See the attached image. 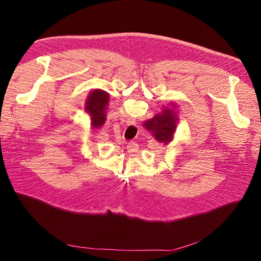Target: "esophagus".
Wrapping results in <instances>:
<instances>
[{
	"label": "esophagus",
	"mask_w": 261,
	"mask_h": 261,
	"mask_svg": "<svg viewBox=\"0 0 261 261\" xmlns=\"http://www.w3.org/2000/svg\"><path fill=\"white\" fill-rule=\"evenodd\" d=\"M126 124H127V125H136V120H135V118H133V117H128L127 121H126Z\"/></svg>",
	"instance_id": "1"
}]
</instances>
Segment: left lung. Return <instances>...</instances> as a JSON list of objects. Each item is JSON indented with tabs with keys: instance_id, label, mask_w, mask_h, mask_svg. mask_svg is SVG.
<instances>
[{
	"instance_id": "left-lung-1",
	"label": "left lung",
	"mask_w": 261,
	"mask_h": 261,
	"mask_svg": "<svg viewBox=\"0 0 261 261\" xmlns=\"http://www.w3.org/2000/svg\"><path fill=\"white\" fill-rule=\"evenodd\" d=\"M110 96L102 89H94L89 92L85 102V113L89 115L93 128H100L107 121Z\"/></svg>"
}]
</instances>
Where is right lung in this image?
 Here are the masks:
<instances>
[{
  "label": "right lung",
  "instance_id": "obj_1",
  "mask_svg": "<svg viewBox=\"0 0 261 261\" xmlns=\"http://www.w3.org/2000/svg\"><path fill=\"white\" fill-rule=\"evenodd\" d=\"M178 106L174 102L164 105L161 111L152 118L144 122V127L152 134L155 140L164 145L170 144L174 138L177 125L179 124Z\"/></svg>",
  "mask_w": 261,
  "mask_h": 261
}]
</instances>
